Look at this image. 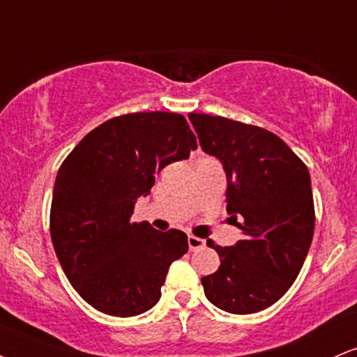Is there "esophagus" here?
<instances>
[{
    "label": "esophagus",
    "mask_w": 357,
    "mask_h": 357,
    "mask_svg": "<svg viewBox=\"0 0 357 357\" xmlns=\"http://www.w3.org/2000/svg\"><path fill=\"white\" fill-rule=\"evenodd\" d=\"M188 245H190V250H191V252H196V250H202V248H204V240L198 238V236H192V235H190V236H188Z\"/></svg>",
    "instance_id": "34e87169"
}]
</instances>
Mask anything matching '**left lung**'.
Segmentation results:
<instances>
[{"mask_svg":"<svg viewBox=\"0 0 357 357\" xmlns=\"http://www.w3.org/2000/svg\"><path fill=\"white\" fill-rule=\"evenodd\" d=\"M199 144L227 174V211L243 240L208 247L220 268L202 278L204 296L230 314L267 309L294 284L314 235L309 169L270 130L208 114H190Z\"/></svg>","mask_w":357,"mask_h":357,"instance_id":"left-lung-1","label":"left lung"}]
</instances>
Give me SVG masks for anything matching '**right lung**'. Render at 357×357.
<instances>
[{
    "label": "right lung",
    "instance_id": "right-lung-1",
    "mask_svg": "<svg viewBox=\"0 0 357 357\" xmlns=\"http://www.w3.org/2000/svg\"><path fill=\"white\" fill-rule=\"evenodd\" d=\"M196 147L181 114L136 112L90 130L61 162L50 211L53 248L93 309L132 317L158 304L169 265L188 252V236L130 216L154 176Z\"/></svg>",
    "mask_w": 357,
    "mask_h": 357
}]
</instances>
